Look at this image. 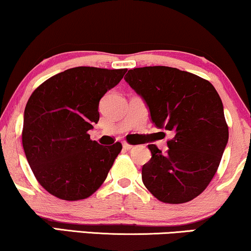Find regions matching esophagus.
<instances>
[{"mask_svg": "<svg viewBox=\"0 0 251 251\" xmlns=\"http://www.w3.org/2000/svg\"><path fill=\"white\" fill-rule=\"evenodd\" d=\"M123 148L126 149V151H129V149L133 148V146L127 144V142H124V144H123Z\"/></svg>", "mask_w": 251, "mask_h": 251, "instance_id": "esophagus-1", "label": "esophagus"}]
</instances>
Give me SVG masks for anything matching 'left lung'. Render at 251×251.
<instances>
[{"label": "left lung", "instance_id": "obj_1", "mask_svg": "<svg viewBox=\"0 0 251 251\" xmlns=\"http://www.w3.org/2000/svg\"><path fill=\"white\" fill-rule=\"evenodd\" d=\"M124 78L146 103L151 123L174 133L166 154L148 146L145 186L168 204L192 201L213 178L228 142L220 96L208 81L166 66L131 69Z\"/></svg>", "mask_w": 251, "mask_h": 251}]
</instances>
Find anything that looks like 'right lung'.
<instances>
[{
  "label": "right lung",
  "instance_id": "1",
  "mask_svg": "<svg viewBox=\"0 0 251 251\" xmlns=\"http://www.w3.org/2000/svg\"><path fill=\"white\" fill-rule=\"evenodd\" d=\"M126 69L75 67L40 84L28 98L22 133L27 162L40 185L63 201H80L102 185L122 144L102 146L88 134L100 100Z\"/></svg>",
  "mask_w": 251,
  "mask_h": 251
}]
</instances>
